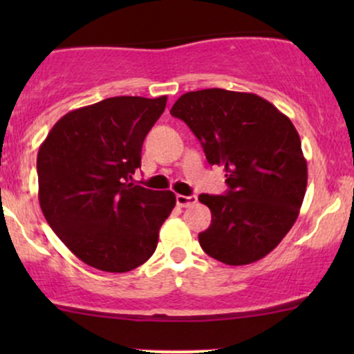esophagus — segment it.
Wrapping results in <instances>:
<instances>
[{"instance_id":"obj_1","label":"esophagus","mask_w":354,"mask_h":354,"mask_svg":"<svg viewBox=\"0 0 354 354\" xmlns=\"http://www.w3.org/2000/svg\"><path fill=\"white\" fill-rule=\"evenodd\" d=\"M198 201V198L194 194L191 196H185V194H176V205L181 206V208H188V206L194 205Z\"/></svg>"}]
</instances>
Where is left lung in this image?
I'll return each mask as SVG.
<instances>
[{"instance_id":"1","label":"left lung","mask_w":354,"mask_h":354,"mask_svg":"<svg viewBox=\"0 0 354 354\" xmlns=\"http://www.w3.org/2000/svg\"><path fill=\"white\" fill-rule=\"evenodd\" d=\"M171 115L201 141L206 160L225 168L228 193L200 194L211 225L200 233L206 254L231 266L265 258L286 236L303 205L308 166L286 115L254 93L189 91Z\"/></svg>"}]
</instances>
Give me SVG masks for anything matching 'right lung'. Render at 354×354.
<instances>
[{"mask_svg":"<svg viewBox=\"0 0 354 354\" xmlns=\"http://www.w3.org/2000/svg\"><path fill=\"white\" fill-rule=\"evenodd\" d=\"M166 96H116L66 113L39 146L38 198L48 225L83 263L126 273L151 258L173 191L131 183Z\"/></svg>","mask_w":354,"mask_h":354,"instance_id":"1","label":"right lung"}]
</instances>
